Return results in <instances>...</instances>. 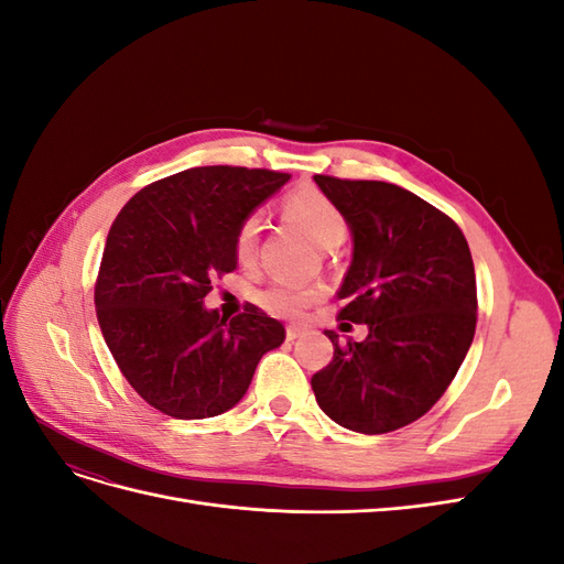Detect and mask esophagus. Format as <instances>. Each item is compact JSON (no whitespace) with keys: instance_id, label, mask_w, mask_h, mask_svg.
<instances>
[{"instance_id":"obj_1","label":"esophagus","mask_w":564,"mask_h":564,"mask_svg":"<svg viewBox=\"0 0 564 564\" xmlns=\"http://www.w3.org/2000/svg\"><path fill=\"white\" fill-rule=\"evenodd\" d=\"M301 334H303V329L296 327V324H289V327H286V338L289 340H296Z\"/></svg>"}]
</instances>
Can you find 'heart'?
<instances>
[{
    "instance_id": "b5f03b06",
    "label": "heart",
    "mask_w": 564,
    "mask_h": 564,
    "mask_svg": "<svg viewBox=\"0 0 564 564\" xmlns=\"http://www.w3.org/2000/svg\"><path fill=\"white\" fill-rule=\"evenodd\" d=\"M282 214L294 220L296 226L305 230L315 245L322 249H332L340 245L348 232V218L344 209L319 187L303 185L296 187L294 193H289L282 199ZM261 220L256 214H249L240 220V226L235 230V256L240 263L253 261L256 245H259ZM256 303L265 308L272 315L280 317H299L308 305L317 299V289H305L294 282L275 280L268 286L256 292Z\"/></svg>"
}]
</instances>
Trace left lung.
Segmentation results:
<instances>
[{
	"label": "left lung",
	"mask_w": 564,
	"mask_h": 564,
	"mask_svg": "<svg viewBox=\"0 0 564 564\" xmlns=\"http://www.w3.org/2000/svg\"><path fill=\"white\" fill-rule=\"evenodd\" d=\"M315 183L344 209L355 242L338 317L369 327L346 344L327 332L334 357L313 373L315 400L348 431H398L445 395L473 344V256L447 214L400 185L322 174Z\"/></svg>",
	"instance_id": "obj_1"
}]
</instances>
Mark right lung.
<instances>
[{
    "instance_id": "obj_1",
    "label": "right lung",
    "mask_w": 564,
    "mask_h": 564,
    "mask_svg": "<svg viewBox=\"0 0 564 564\" xmlns=\"http://www.w3.org/2000/svg\"><path fill=\"white\" fill-rule=\"evenodd\" d=\"M292 178L247 166H195L135 193L108 232L94 286L100 332L139 395L174 419H209L242 400L282 322L247 303L232 319L204 308L237 268L235 230Z\"/></svg>"
}]
</instances>
